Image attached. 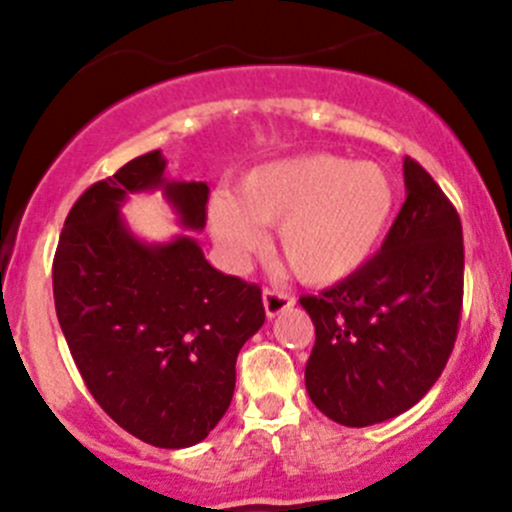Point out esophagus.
<instances>
[{"mask_svg":"<svg viewBox=\"0 0 512 512\" xmlns=\"http://www.w3.org/2000/svg\"><path fill=\"white\" fill-rule=\"evenodd\" d=\"M262 302H265V314L272 319L292 307L294 297L287 292H280V289H265V292H262Z\"/></svg>","mask_w":512,"mask_h":512,"instance_id":"34e87169","label":"esophagus"}]
</instances>
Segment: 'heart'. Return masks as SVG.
<instances>
[{
	"mask_svg": "<svg viewBox=\"0 0 512 512\" xmlns=\"http://www.w3.org/2000/svg\"><path fill=\"white\" fill-rule=\"evenodd\" d=\"M396 185L386 168L337 153L270 160L215 195L210 232L232 262L257 252L262 227L277 225V247L307 285L347 280L371 260L389 232Z\"/></svg>",
	"mask_w": 512,
	"mask_h": 512,
	"instance_id": "obj_1",
	"label": "heart"
}]
</instances>
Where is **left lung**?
I'll use <instances>...</instances> for the list:
<instances>
[{
	"mask_svg": "<svg viewBox=\"0 0 512 512\" xmlns=\"http://www.w3.org/2000/svg\"><path fill=\"white\" fill-rule=\"evenodd\" d=\"M406 200L381 250L347 280L299 297L314 322L312 404L342 426L404 414L441 376L463 304V227L436 180L404 158Z\"/></svg>",
	"mask_w": 512,
	"mask_h": 512,
	"instance_id": "1",
	"label": "left lung"
}]
</instances>
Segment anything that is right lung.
<instances>
[{
    "mask_svg": "<svg viewBox=\"0 0 512 512\" xmlns=\"http://www.w3.org/2000/svg\"><path fill=\"white\" fill-rule=\"evenodd\" d=\"M153 190L183 230H203L208 185L165 178L160 151L128 160L71 208L51 272L54 304L98 406L151 446L188 448L225 416L237 354L265 324V307L260 287L215 270L193 235H133L123 203Z\"/></svg>",
    "mask_w": 512,
    "mask_h": 512,
    "instance_id": "add662e5",
    "label": "right lung"
}]
</instances>
